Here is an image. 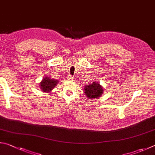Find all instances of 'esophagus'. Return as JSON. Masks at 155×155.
Masks as SVG:
<instances>
[{"instance_id":"1","label":"esophagus","mask_w":155,"mask_h":155,"mask_svg":"<svg viewBox=\"0 0 155 155\" xmlns=\"http://www.w3.org/2000/svg\"><path fill=\"white\" fill-rule=\"evenodd\" d=\"M73 79H74V77H72V76H71V75H69V77H68V80H71V81H72Z\"/></svg>"}]
</instances>
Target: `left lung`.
Wrapping results in <instances>:
<instances>
[{"mask_svg": "<svg viewBox=\"0 0 155 155\" xmlns=\"http://www.w3.org/2000/svg\"><path fill=\"white\" fill-rule=\"evenodd\" d=\"M102 87L100 86L99 83L96 82L91 83L87 86H85V93L87 97L91 98H98L102 96L103 94Z\"/></svg>", "mask_w": 155, "mask_h": 155, "instance_id": "obj_1", "label": "left lung"}]
</instances>
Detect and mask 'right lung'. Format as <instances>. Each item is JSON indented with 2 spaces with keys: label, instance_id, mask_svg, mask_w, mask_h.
<instances>
[{
  "label": "right lung",
  "instance_id": "obj_1",
  "mask_svg": "<svg viewBox=\"0 0 155 155\" xmlns=\"http://www.w3.org/2000/svg\"><path fill=\"white\" fill-rule=\"evenodd\" d=\"M58 83V81L50 78V77H45L40 83L41 89L43 92H49L54 88Z\"/></svg>",
  "mask_w": 155,
  "mask_h": 155
}]
</instances>
